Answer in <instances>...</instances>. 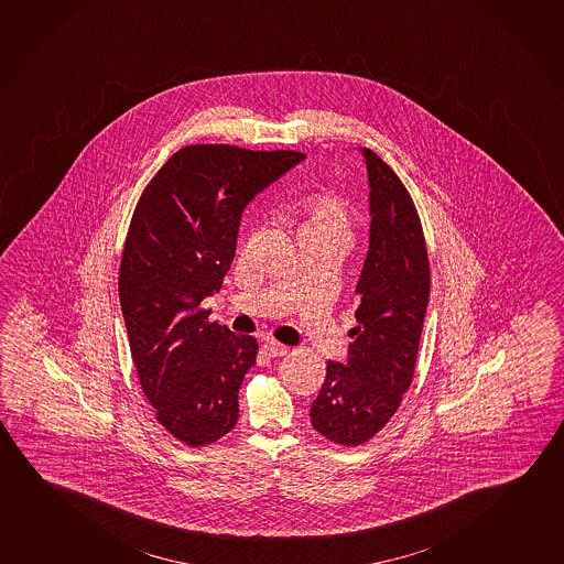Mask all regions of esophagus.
Returning a JSON list of instances; mask_svg holds the SVG:
<instances>
[{"mask_svg": "<svg viewBox=\"0 0 564 564\" xmlns=\"http://www.w3.org/2000/svg\"><path fill=\"white\" fill-rule=\"evenodd\" d=\"M263 351L265 355H270V357H285L286 349L285 345L278 344V341H265L263 344Z\"/></svg>", "mask_w": 564, "mask_h": 564, "instance_id": "esophagus-1", "label": "esophagus"}]
</instances>
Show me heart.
<instances>
[{
  "mask_svg": "<svg viewBox=\"0 0 564 564\" xmlns=\"http://www.w3.org/2000/svg\"><path fill=\"white\" fill-rule=\"evenodd\" d=\"M299 232H334L349 235V213L344 202L332 192L319 189L304 196L296 205Z\"/></svg>",
  "mask_w": 564,
  "mask_h": 564,
  "instance_id": "heart-1",
  "label": "heart"
}]
</instances>
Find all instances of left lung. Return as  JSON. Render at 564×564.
Wrapping results in <instances>:
<instances>
[{
	"mask_svg": "<svg viewBox=\"0 0 564 564\" xmlns=\"http://www.w3.org/2000/svg\"><path fill=\"white\" fill-rule=\"evenodd\" d=\"M370 237L347 360H327L312 401V426L327 441L359 446L400 408L415 375L416 352L431 293V268L415 204L398 174L370 149Z\"/></svg>",
	"mask_w": 564,
	"mask_h": 564,
	"instance_id": "1",
	"label": "left lung"
}]
</instances>
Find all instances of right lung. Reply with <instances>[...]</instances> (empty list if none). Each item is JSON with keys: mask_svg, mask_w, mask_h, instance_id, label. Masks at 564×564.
Segmentation results:
<instances>
[{"mask_svg": "<svg viewBox=\"0 0 564 564\" xmlns=\"http://www.w3.org/2000/svg\"><path fill=\"white\" fill-rule=\"evenodd\" d=\"M306 155L188 145L139 197L123 245L118 293L139 382L156 421L192 448L237 425L238 390L258 341L209 322L237 252L246 205Z\"/></svg>", "mask_w": 564, "mask_h": 564, "instance_id": "right-lung-1", "label": "right lung"}]
</instances>
